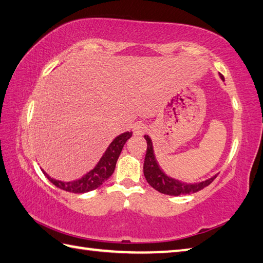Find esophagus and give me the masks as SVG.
I'll use <instances>...</instances> for the list:
<instances>
[{"mask_svg": "<svg viewBox=\"0 0 263 263\" xmlns=\"http://www.w3.org/2000/svg\"><path fill=\"white\" fill-rule=\"evenodd\" d=\"M146 131H147V125L143 124L141 122H138L133 125V133L137 136H142Z\"/></svg>", "mask_w": 263, "mask_h": 263, "instance_id": "1", "label": "esophagus"}]
</instances>
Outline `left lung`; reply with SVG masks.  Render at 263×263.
Listing matches in <instances>:
<instances>
[{
	"label": "left lung",
	"mask_w": 263,
	"mask_h": 263,
	"mask_svg": "<svg viewBox=\"0 0 263 263\" xmlns=\"http://www.w3.org/2000/svg\"><path fill=\"white\" fill-rule=\"evenodd\" d=\"M220 79L224 81V77L221 74H220ZM144 139H146L147 141V153H146V157H144V163H143V174H144V177H146L147 182L155 190H157L158 192L168 194V195H182V194L195 193L200 191V190L204 189L205 186H208L209 184L216 178L217 175L199 183H184L178 180H175V178H173L171 176H167L163 172V170H160L157 160H156L152 139L149 138V136H144Z\"/></svg>",
	"instance_id": "obj_1"
}]
</instances>
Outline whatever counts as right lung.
<instances>
[{
    "instance_id": "1",
    "label": "right lung",
    "mask_w": 263,
    "mask_h": 263,
    "mask_svg": "<svg viewBox=\"0 0 263 263\" xmlns=\"http://www.w3.org/2000/svg\"><path fill=\"white\" fill-rule=\"evenodd\" d=\"M132 132H124L122 135L117 136L113 141L110 142L108 148L99 159L97 165L93 167L91 171H89L87 174L83 175L81 178H78L76 181L64 182L59 181L49 176L47 173L42 170L44 175H45L48 181L53 183L55 186H58L64 191L72 192V193H86L92 190L99 187L102 184L107 180L108 177L114 173L116 161L120 157V154L124 147L125 142L131 138Z\"/></svg>"
}]
</instances>
